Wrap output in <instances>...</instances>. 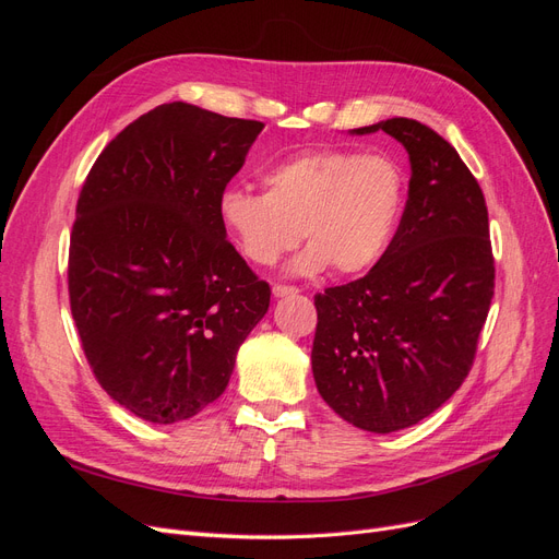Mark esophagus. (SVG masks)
I'll use <instances>...</instances> for the list:
<instances>
[{
  "instance_id": "esophagus-1",
  "label": "esophagus",
  "mask_w": 559,
  "mask_h": 559,
  "mask_svg": "<svg viewBox=\"0 0 559 559\" xmlns=\"http://www.w3.org/2000/svg\"><path fill=\"white\" fill-rule=\"evenodd\" d=\"M273 294L277 298H284V296H296L298 289H296V286H289V284H275L273 286Z\"/></svg>"
}]
</instances>
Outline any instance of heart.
Returning <instances> with one entry per match:
<instances>
[{"instance_id":"1","label":"heart","mask_w":559,"mask_h":559,"mask_svg":"<svg viewBox=\"0 0 559 559\" xmlns=\"http://www.w3.org/2000/svg\"><path fill=\"white\" fill-rule=\"evenodd\" d=\"M265 193L230 186L218 195V222L257 265H275L302 238L292 270L341 275L373 267L392 245L408 193L403 165L389 154L317 148L263 173Z\"/></svg>"}]
</instances>
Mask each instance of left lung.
<instances>
[{"mask_svg":"<svg viewBox=\"0 0 559 559\" xmlns=\"http://www.w3.org/2000/svg\"><path fill=\"white\" fill-rule=\"evenodd\" d=\"M378 130L408 151V202L368 275L314 296L312 373L345 421L392 433L466 380L495 296V257L485 195L454 146L413 118L352 132Z\"/></svg>","mask_w":559,"mask_h":559,"instance_id":"8db88e82","label":"left lung"}]
</instances>
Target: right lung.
I'll use <instances>...</instances> for the list:
<instances>
[{
  "instance_id": "add662e5",
  "label": "right lung",
  "mask_w": 559,
  "mask_h": 559,
  "mask_svg": "<svg viewBox=\"0 0 559 559\" xmlns=\"http://www.w3.org/2000/svg\"><path fill=\"white\" fill-rule=\"evenodd\" d=\"M261 121L170 103L132 121L83 181L70 308L99 386L154 425L224 394L270 286L226 240L218 195Z\"/></svg>"
}]
</instances>
